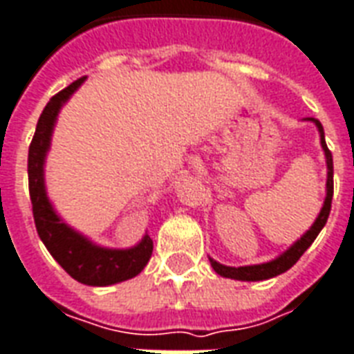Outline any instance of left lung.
<instances>
[{
	"label": "left lung",
	"instance_id": "obj_1",
	"mask_svg": "<svg viewBox=\"0 0 354 354\" xmlns=\"http://www.w3.org/2000/svg\"><path fill=\"white\" fill-rule=\"evenodd\" d=\"M306 122H311L315 124L317 131H319V137H321V148L324 151V159H326V197H324L323 208L319 212V216L315 217V221L311 225L310 229L304 232L302 236L298 238L297 242L292 243L290 248L277 255L276 259H272L268 263L261 264H250V266H225V264L217 263L212 257L210 264L212 268L223 277H230V279H238V281H263V279H270V277H276L279 274H283L295 266L297 261L304 255V251L310 248L313 240L317 238V234L323 230V227L326 225V219L330 216V206H332V195H334V165H332V153L328 150V146L324 142V129L319 120L315 118H306Z\"/></svg>",
	"mask_w": 354,
	"mask_h": 354
}]
</instances>
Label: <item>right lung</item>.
I'll use <instances>...</instances> for the list:
<instances>
[{
	"label": "right lung",
	"instance_id": "1",
	"mask_svg": "<svg viewBox=\"0 0 354 354\" xmlns=\"http://www.w3.org/2000/svg\"><path fill=\"white\" fill-rule=\"evenodd\" d=\"M84 80L86 77L69 84L65 90L52 97L44 106L30 144L28 180H30V197L35 227L39 238L43 240L46 250L50 251L52 257L56 259L57 264L73 279L80 283L106 287L138 276L150 261L153 242L146 232L142 240L133 248H125V250L103 248L64 221L48 198L46 184H44V165L50 151L52 133L56 127L57 114L69 101L71 95L82 86Z\"/></svg>",
	"mask_w": 354,
	"mask_h": 354
}]
</instances>
